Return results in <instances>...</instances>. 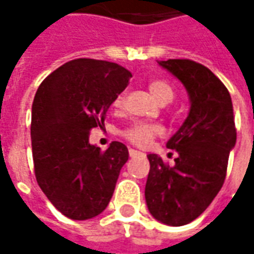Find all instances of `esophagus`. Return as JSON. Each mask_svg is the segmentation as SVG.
<instances>
[{
	"label": "esophagus",
	"instance_id": "obj_1",
	"mask_svg": "<svg viewBox=\"0 0 254 254\" xmlns=\"http://www.w3.org/2000/svg\"><path fill=\"white\" fill-rule=\"evenodd\" d=\"M128 152H130V157H142V155H144V152L137 151V150H134V148H130Z\"/></svg>",
	"mask_w": 254,
	"mask_h": 254
}]
</instances>
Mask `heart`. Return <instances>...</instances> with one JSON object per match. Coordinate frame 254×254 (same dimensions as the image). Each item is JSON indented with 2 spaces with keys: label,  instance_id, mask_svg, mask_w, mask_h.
<instances>
[{
  "label": "heart",
  "instance_id": "b5f03b06",
  "mask_svg": "<svg viewBox=\"0 0 254 254\" xmlns=\"http://www.w3.org/2000/svg\"><path fill=\"white\" fill-rule=\"evenodd\" d=\"M148 89H150V93L152 94V97L160 104H168L174 99L172 87L168 83L162 82V80H154V82H151L150 86H148ZM123 102H124L123 96H119V97H116L113 106L116 109H120L123 106ZM160 132H161V128L158 126H155V124L135 122L123 131V135L130 142L135 144V145H145V144H148V142L151 141L155 135H158Z\"/></svg>",
  "mask_w": 254,
  "mask_h": 254
}]
</instances>
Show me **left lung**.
Masks as SVG:
<instances>
[{"label":"left lung","mask_w":254,"mask_h":254,"mask_svg":"<svg viewBox=\"0 0 254 254\" xmlns=\"http://www.w3.org/2000/svg\"><path fill=\"white\" fill-rule=\"evenodd\" d=\"M158 64L184 84L190 107L167 141L170 150L178 152L175 164L170 167L157 154L147 155L145 202L161 223L182 226L209 206L225 182L229 152L236 144L233 106L225 84L203 64L188 59Z\"/></svg>","instance_id":"left-lung-1"}]
</instances>
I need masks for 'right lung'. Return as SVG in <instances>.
Here are the masks:
<instances>
[{
    "mask_svg": "<svg viewBox=\"0 0 254 254\" xmlns=\"http://www.w3.org/2000/svg\"><path fill=\"white\" fill-rule=\"evenodd\" d=\"M130 77L120 64L83 58L58 67L36 90L31 122L35 177L69 219H92L112 199L128 150L113 141L100 151L89 135L102 127Z\"/></svg>",
    "mask_w": 254,
    "mask_h": 254,
    "instance_id": "add662e5",
    "label": "right lung"
}]
</instances>
